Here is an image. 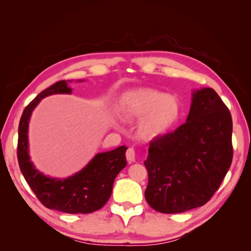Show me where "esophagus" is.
I'll use <instances>...</instances> for the list:
<instances>
[{
    "mask_svg": "<svg viewBox=\"0 0 251 251\" xmlns=\"http://www.w3.org/2000/svg\"><path fill=\"white\" fill-rule=\"evenodd\" d=\"M126 158L129 163L136 161V152L134 148H128L126 151Z\"/></svg>",
    "mask_w": 251,
    "mask_h": 251,
    "instance_id": "esophagus-1",
    "label": "esophagus"
}]
</instances>
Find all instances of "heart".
<instances>
[{
  "mask_svg": "<svg viewBox=\"0 0 251 251\" xmlns=\"http://www.w3.org/2000/svg\"><path fill=\"white\" fill-rule=\"evenodd\" d=\"M120 110L127 119H140L138 135L145 140H153L174 128L182 113V105L176 96L154 88H136L122 95Z\"/></svg>",
  "mask_w": 251,
  "mask_h": 251,
  "instance_id": "heart-1",
  "label": "heart"
}]
</instances>
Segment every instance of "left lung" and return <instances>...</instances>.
I'll return each mask as SVG.
<instances>
[{
  "instance_id": "8db88e82",
  "label": "left lung",
  "mask_w": 251,
  "mask_h": 251,
  "mask_svg": "<svg viewBox=\"0 0 251 251\" xmlns=\"http://www.w3.org/2000/svg\"><path fill=\"white\" fill-rule=\"evenodd\" d=\"M232 130L230 111L215 90L194 92L184 124L150 142L143 162L148 204L163 214L205 205L232 164Z\"/></svg>"
}]
</instances>
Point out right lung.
I'll return each instance as SVG.
<instances>
[{"instance_id": "add662e5", "label": "right lung", "mask_w": 251, "mask_h": 251, "mask_svg": "<svg viewBox=\"0 0 251 251\" xmlns=\"http://www.w3.org/2000/svg\"><path fill=\"white\" fill-rule=\"evenodd\" d=\"M54 94H71V88L66 81L57 82L37 95L23 112L18 127L19 167L26 183L45 207L67 214H90L102 208L109 201L114 179L127 164V147L98 153L81 172L66 179L50 178L41 174L30 162L29 120L41 99Z\"/></svg>"}]
</instances>
